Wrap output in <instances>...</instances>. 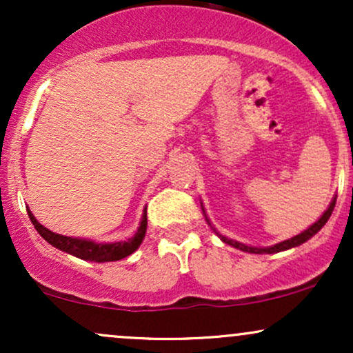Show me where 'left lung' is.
Instances as JSON below:
<instances>
[{
	"mask_svg": "<svg viewBox=\"0 0 353 353\" xmlns=\"http://www.w3.org/2000/svg\"><path fill=\"white\" fill-rule=\"evenodd\" d=\"M335 201H337V197H334V199H332L330 205H329V208H327L325 212H323L322 216H320L319 221H317V222H314V224H312L309 229H305V230H303V232L299 234V236H294L292 239H287V241L279 242V244L270 245V247H250V245L241 244V242H237V241H232V239H229V237H224V236H222V234H219L217 230L212 228V225H210V221L208 219V216H205V212H204V216H205V221H208V224L210 225V228H212L214 232H216L217 236L221 237V241H222V242H225V244H229V245L236 247V249H239V250H244V252H249V254H275V252H282V250L292 249V247L301 245V244H303V242L309 241L310 237H314L315 234H317L319 230L322 229L323 225H325V222L329 221V217L332 216V212H334ZM202 210H204V208H202Z\"/></svg>",
	"mask_w": 353,
	"mask_h": 353,
	"instance_id": "1",
	"label": "left lung"
}]
</instances>
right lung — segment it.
I'll list each match as a JSON object with an SVG mask.
<instances>
[{"label": "right lung", "instance_id": "1", "mask_svg": "<svg viewBox=\"0 0 353 353\" xmlns=\"http://www.w3.org/2000/svg\"><path fill=\"white\" fill-rule=\"evenodd\" d=\"M28 216H30L31 222H33L34 229L38 230L39 236H41L46 242H50L52 247L63 250V252L74 255V257L83 259V261L91 262H112L128 257V255H131L137 247L141 245V242H143V239L145 236V229H148V212H145L144 209L143 219H141L137 232L131 239L123 242H111V244H98V242L88 241V239L68 237L52 232V230L46 229L44 225H41L36 221V217L30 209H28Z\"/></svg>", "mask_w": 353, "mask_h": 353}]
</instances>
